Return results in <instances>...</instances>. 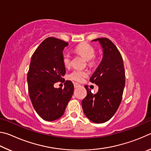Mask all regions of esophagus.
Returning <instances> with one entry per match:
<instances>
[{"mask_svg":"<svg viewBox=\"0 0 151 151\" xmlns=\"http://www.w3.org/2000/svg\"><path fill=\"white\" fill-rule=\"evenodd\" d=\"M81 85H79L78 83H74V86H75V88H77L78 86H80Z\"/></svg>","mask_w":151,"mask_h":151,"instance_id":"34e87169","label":"esophagus"}]
</instances>
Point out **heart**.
I'll return each mask as SVG.
<instances>
[{
    "label": "heart",
    "mask_w": 151,
    "mask_h": 151,
    "mask_svg": "<svg viewBox=\"0 0 151 151\" xmlns=\"http://www.w3.org/2000/svg\"><path fill=\"white\" fill-rule=\"evenodd\" d=\"M75 51L78 55H81L86 58L88 61L89 66H93L96 62L94 59V56L96 54V51L93 46L87 44V43H82L78 45L75 48ZM63 63L66 67L69 66L71 63V56L68 52H65L63 56ZM88 76V73L85 70H74L70 73L68 75V79L75 82H82L84 78Z\"/></svg>",
    "instance_id": "obj_1"
}]
</instances>
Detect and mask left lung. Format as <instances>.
Instances as JSON below:
<instances>
[{
  "mask_svg": "<svg viewBox=\"0 0 151 151\" xmlns=\"http://www.w3.org/2000/svg\"><path fill=\"white\" fill-rule=\"evenodd\" d=\"M103 56L101 63L90 78L99 86L95 94L87 85V95L82 101L84 113L94 123H103L111 119L116 112L122 101L125 85L124 63L116 46L106 38H99Z\"/></svg>",
  "mask_w": 151,
  "mask_h": 151,
  "instance_id": "8db88e82",
  "label": "left lung"
}]
</instances>
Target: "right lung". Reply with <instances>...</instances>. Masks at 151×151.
<instances>
[{
  "label": "right lung",
  "mask_w": 151,
  "mask_h": 151,
  "mask_svg": "<svg viewBox=\"0 0 151 151\" xmlns=\"http://www.w3.org/2000/svg\"><path fill=\"white\" fill-rule=\"evenodd\" d=\"M68 45L62 40L47 38L32 56L27 75L29 96L36 112L45 121L60 118L73 94L74 85L70 81H65L64 88L54 87L66 73L63 51Z\"/></svg>",
  "instance_id": "1"
}]
</instances>
